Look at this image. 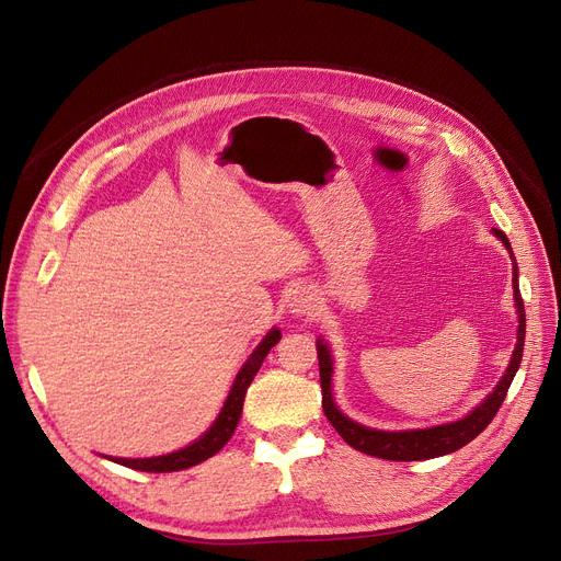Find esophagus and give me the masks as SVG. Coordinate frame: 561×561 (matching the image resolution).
<instances>
[{
    "mask_svg": "<svg viewBox=\"0 0 561 561\" xmlns=\"http://www.w3.org/2000/svg\"><path fill=\"white\" fill-rule=\"evenodd\" d=\"M319 290L309 284H300L288 294V311L294 316H313L316 309H319Z\"/></svg>",
    "mask_w": 561,
    "mask_h": 561,
    "instance_id": "34e87169",
    "label": "esophagus"
}]
</instances>
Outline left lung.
I'll return each mask as SVG.
<instances>
[{
	"instance_id": "1",
	"label": "left lung",
	"mask_w": 561,
	"mask_h": 561,
	"mask_svg": "<svg viewBox=\"0 0 561 561\" xmlns=\"http://www.w3.org/2000/svg\"><path fill=\"white\" fill-rule=\"evenodd\" d=\"M493 233L502 240V245L508 250L511 261H514V300H516V313H518V334H516V348L514 355L508 359V367L500 382L495 385L493 392L485 397L474 410H470L466 417H460L456 422L447 424H437L428 428H405V431H380L364 426L359 422H353L341 412L332 399V371H334V359L330 353V346L325 339H316V351H319V369H321V387H323V412L330 420V424L336 428V433L344 437V440L362 451L376 458H387V460H428L451 454L460 447H466L472 443L474 437L489 426L495 417V412L500 410L508 385L514 380L520 359H523V346H525V307L520 298V288H518V263L514 252H511L508 238L500 231L493 229Z\"/></svg>"
}]
</instances>
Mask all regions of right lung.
Here are the masks:
<instances>
[{
  "mask_svg": "<svg viewBox=\"0 0 561 561\" xmlns=\"http://www.w3.org/2000/svg\"><path fill=\"white\" fill-rule=\"evenodd\" d=\"M279 339H282L279 328H273L261 339V344L252 351L248 362L240 367V371H238V376L231 385V392H229V397H227V401L220 410V415L215 417L210 428L202 437H197V440H194L192 445H187L183 449H176L172 454L149 456V458H112V456H105V458L118 462V466L141 470V472H179V470L192 468V466H197V462L215 456L231 440V435H233V431L238 426V420H240L242 403H245L248 387L252 385L256 371L261 369L265 355L271 353V348L277 344Z\"/></svg>",
  "mask_w": 561,
  "mask_h": 561,
  "instance_id": "1",
  "label": "right lung"
}]
</instances>
